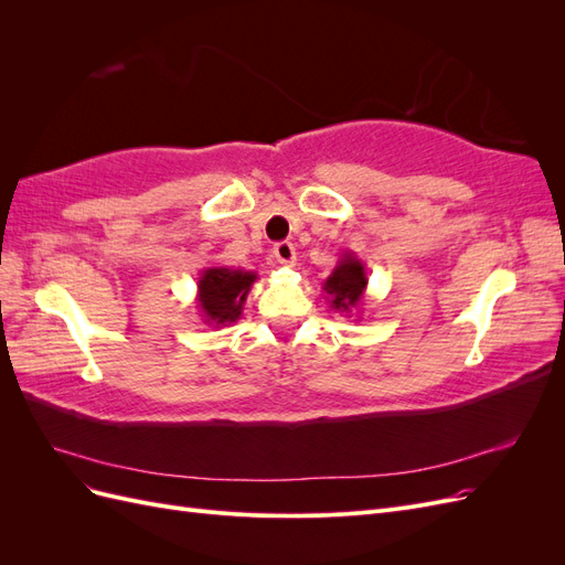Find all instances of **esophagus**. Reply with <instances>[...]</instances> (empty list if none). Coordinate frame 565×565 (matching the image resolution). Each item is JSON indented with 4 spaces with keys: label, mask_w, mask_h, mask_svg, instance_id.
Returning <instances> with one entry per match:
<instances>
[{
    "label": "esophagus",
    "mask_w": 565,
    "mask_h": 565,
    "mask_svg": "<svg viewBox=\"0 0 565 565\" xmlns=\"http://www.w3.org/2000/svg\"><path fill=\"white\" fill-rule=\"evenodd\" d=\"M273 254H276V259L282 266H295V262H297V252H295L292 243H278L276 247H273Z\"/></svg>",
    "instance_id": "1"
}]
</instances>
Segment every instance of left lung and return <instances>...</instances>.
<instances>
[{
    "label": "left lung",
    "mask_w": 565,
    "mask_h": 565,
    "mask_svg": "<svg viewBox=\"0 0 565 565\" xmlns=\"http://www.w3.org/2000/svg\"><path fill=\"white\" fill-rule=\"evenodd\" d=\"M365 287H367L365 264L358 259L353 252L341 254L332 276L322 282V289L328 292V301L332 309L347 316L358 311V306H361L365 295Z\"/></svg>",
    "instance_id": "left-lung-1"
}]
</instances>
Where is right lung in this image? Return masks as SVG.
<instances>
[{"label": "right lung", "instance_id": "add662e5", "mask_svg": "<svg viewBox=\"0 0 565 565\" xmlns=\"http://www.w3.org/2000/svg\"><path fill=\"white\" fill-rule=\"evenodd\" d=\"M256 280L254 270L210 266L200 273L198 306L202 322L212 328H228L243 316L249 289Z\"/></svg>", "mask_w": 565, "mask_h": 565}]
</instances>
